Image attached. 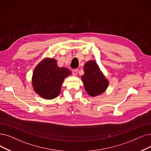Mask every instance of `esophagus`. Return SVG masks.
<instances>
[{
	"label": "esophagus",
	"mask_w": 151,
	"mask_h": 151,
	"mask_svg": "<svg viewBox=\"0 0 151 151\" xmlns=\"http://www.w3.org/2000/svg\"><path fill=\"white\" fill-rule=\"evenodd\" d=\"M78 72V69H73V70H72V73H73V75H75V76L77 75Z\"/></svg>",
	"instance_id": "obj_1"
}]
</instances>
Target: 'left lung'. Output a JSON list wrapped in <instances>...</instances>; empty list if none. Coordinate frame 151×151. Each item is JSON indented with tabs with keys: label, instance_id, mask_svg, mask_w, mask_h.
Returning <instances> with one entry per match:
<instances>
[{
	"label": "left lung",
	"instance_id": "1",
	"mask_svg": "<svg viewBox=\"0 0 151 151\" xmlns=\"http://www.w3.org/2000/svg\"><path fill=\"white\" fill-rule=\"evenodd\" d=\"M84 74L81 78L87 93L92 97L99 95L106 91L109 81L94 60H90L84 66Z\"/></svg>",
	"mask_w": 151,
	"mask_h": 151
}]
</instances>
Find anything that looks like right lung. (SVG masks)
<instances>
[{
  "label": "right lung",
  "instance_id": "obj_1",
  "mask_svg": "<svg viewBox=\"0 0 151 151\" xmlns=\"http://www.w3.org/2000/svg\"><path fill=\"white\" fill-rule=\"evenodd\" d=\"M71 73L68 68L58 67L54 58H45L34 70L32 87L44 99H54L60 93L64 79Z\"/></svg>",
  "mask_w": 151,
  "mask_h": 151
}]
</instances>
